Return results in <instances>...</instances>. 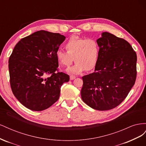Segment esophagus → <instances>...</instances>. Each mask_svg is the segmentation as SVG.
<instances>
[{"label":"esophagus","instance_id":"1","mask_svg":"<svg viewBox=\"0 0 146 146\" xmlns=\"http://www.w3.org/2000/svg\"><path fill=\"white\" fill-rule=\"evenodd\" d=\"M76 78V76H70V80H74L75 78Z\"/></svg>","mask_w":146,"mask_h":146}]
</instances>
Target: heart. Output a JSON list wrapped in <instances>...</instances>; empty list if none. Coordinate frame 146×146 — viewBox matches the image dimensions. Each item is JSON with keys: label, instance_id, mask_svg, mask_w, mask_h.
<instances>
[{"label": "heart", "instance_id": "1", "mask_svg": "<svg viewBox=\"0 0 146 146\" xmlns=\"http://www.w3.org/2000/svg\"><path fill=\"white\" fill-rule=\"evenodd\" d=\"M65 47L67 52L59 49L56 52L58 63L64 66L75 64L66 69L70 74H78L86 69L90 70L95 68L99 55V47L98 42L92 38H83L72 36L66 42Z\"/></svg>", "mask_w": 146, "mask_h": 146}]
</instances>
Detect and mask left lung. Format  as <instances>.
Returning a JSON list of instances; mask_svg holds the SVG:
<instances>
[{
	"mask_svg": "<svg viewBox=\"0 0 146 146\" xmlns=\"http://www.w3.org/2000/svg\"><path fill=\"white\" fill-rule=\"evenodd\" d=\"M97 42L98 63L93 73L82 77L81 97L91 108L105 111L120 104L135 85L137 56L127 41L108 32Z\"/></svg>",
	"mask_w": 146,
	"mask_h": 146,
	"instance_id": "obj_1",
	"label": "left lung"
}]
</instances>
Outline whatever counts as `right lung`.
Returning <instances> with one entry per match:
<instances>
[{"mask_svg": "<svg viewBox=\"0 0 146 146\" xmlns=\"http://www.w3.org/2000/svg\"><path fill=\"white\" fill-rule=\"evenodd\" d=\"M65 39L60 33L39 30L15 46L8 61L10 85L13 94L26 108L42 111L58 100L61 86L69 80L68 74L55 72L56 52Z\"/></svg>", "mask_w": 146, "mask_h": 146, "instance_id": "obj_1", "label": "right lung"}]
</instances>
